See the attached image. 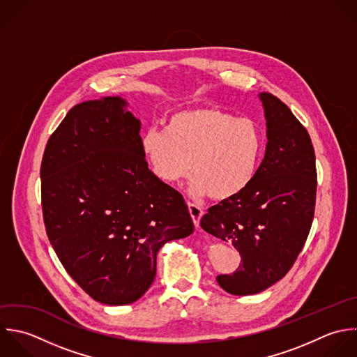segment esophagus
Instances as JSON below:
<instances>
[{"label":"esophagus","mask_w":357,"mask_h":357,"mask_svg":"<svg viewBox=\"0 0 357 357\" xmlns=\"http://www.w3.org/2000/svg\"><path fill=\"white\" fill-rule=\"evenodd\" d=\"M188 207H189V213H190V217H192V220H193L195 227L199 228V227H200V218H202V215H203V208L199 207V206H196V204H193V203H190V202L188 203Z\"/></svg>","instance_id":"obj_1"}]
</instances>
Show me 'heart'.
<instances>
[{"mask_svg":"<svg viewBox=\"0 0 357 357\" xmlns=\"http://www.w3.org/2000/svg\"><path fill=\"white\" fill-rule=\"evenodd\" d=\"M140 147L160 181L176 183L192 167L193 192L222 202L241 195L255 179L263 133L250 118H236L215 107H195L169 115L164 130H146Z\"/></svg>","mask_w":357,"mask_h":357,"instance_id":"obj_1","label":"heart"}]
</instances>
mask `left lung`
<instances>
[{"mask_svg":"<svg viewBox=\"0 0 357 357\" xmlns=\"http://www.w3.org/2000/svg\"><path fill=\"white\" fill-rule=\"evenodd\" d=\"M260 98L268 142L256 176L200 221L204 231L239 252L238 270L217 277L224 291L239 296L259 294L288 274L306 243L316 207L317 169L309 132L278 97L264 91Z\"/></svg>","mask_w":357,"mask_h":357,"instance_id":"1","label":"left lung"}]
</instances>
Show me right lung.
Masks as SVG:
<instances>
[{
	"mask_svg": "<svg viewBox=\"0 0 357 357\" xmlns=\"http://www.w3.org/2000/svg\"><path fill=\"white\" fill-rule=\"evenodd\" d=\"M119 97L72 107L44 149L41 208L48 241L94 301L122 306L155 278L157 252L193 229L182 195L142 154L140 121Z\"/></svg>",
	"mask_w": 357,
	"mask_h": 357,
	"instance_id": "add662e5",
	"label": "right lung"
}]
</instances>
